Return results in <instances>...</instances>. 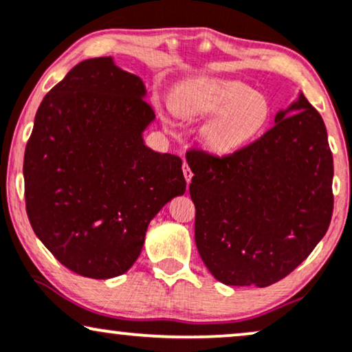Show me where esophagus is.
Instances as JSON below:
<instances>
[{
	"mask_svg": "<svg viewBox=\"0 0 352 352\" xmlns=\"http://www.w3.org/2000/svg\"><path fill=\"white\" fill-rule=\"evenodd\" d=\"M184 175H185L186 184H190V182H191V177H193V172H191V168L188 167V164H186V161L184 162Z\"/></svg>",
	"mask_w": 352,
	"mask_h": 352,
	"instance_id": "34e87169",
	"label": "esophagus"
}]
</instances>
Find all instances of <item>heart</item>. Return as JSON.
Returning a JSON list of instances; mask_svg holds the SVG:
<instances>
[{
  "instance_id": "b5f03b06",
  "label": "heart",
  "mask_w": 352,
  "mask_h": 352,
  "mask_svg": "<svg viewBox=\"0 0 352 352\" xmlns=\"http://www.w3.org/2000/svg\"><path fill=\"white\" fill-rule=\"evenodd\" d=\"M173 109L182 117L212 116L204 125L203 140L210 151H236L256 138L270 119V104L261 93L235 80L195 78L173 96Z\"/></svg>"
}]
</instances>
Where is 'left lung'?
Listing matches in <instances>:
<instances>
[{
	"label": "left lung",
	"instance_id": "1",
	"mask_svg": "<svg viewBox=\"0 0 352 352\" xmlns=\"http://www.w3.org/2000/svg\"><path fill=\"white\" fill-rule=\"evenodd\" d=\"M285 117L225 156L191 148L195 241L219 282L269 287L322 240L333 214V156L322 116L301 96Z\"/></svg>",
	"mask_w": 352,
	"mask_h": 352
}]
</instances>
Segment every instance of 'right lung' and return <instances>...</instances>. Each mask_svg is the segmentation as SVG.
<instances>
[{"label":"right lung","mask_w":352,"mask_h":352,"mask_svg":"<svg viewBox=\"0 0 352 352\" xmlns=\"http://www.w3.org/2000/svg\"><path fill=\"white\" fill-rule=\"evenodd\" d=\"M140 77L82 60L36 111L23 156L25 209L60 264L88 278L125 274L151 219L185 193L182 159L144 146L154 119Z\"/></svg>","instance_id":"obj_1"}]
</instances>
